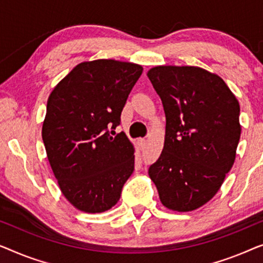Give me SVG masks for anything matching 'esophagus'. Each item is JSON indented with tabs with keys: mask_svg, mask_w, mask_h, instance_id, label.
<instances>
[{
	"mask_svg": "<svg viewBox=\"0 0 263 263\" xmlns=\"http://www.w3.org/2000/svg\"><path fill=\"white\" fill-rule=\"evenodd\" d=\"M138 144H139V146L142 147V149H143V147L145 146V144H146V140L144 139V138H140V139H138Z\"/></svg>",
	"mask_w": 263,
	"mask_h": 263,
	"instance_id": "34e87169",
	"label": "esophagus"
}]
</instances>
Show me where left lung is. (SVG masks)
<instances>
[{
  "instance_id": "8db88e82",
  "label": "left lung",
  "mask_w": 263,
  "mask_h": 263,
  "mask_svg": "<svg viewBox=\"0 0 263 263\" xmlns=\"http://www.w3.org/2000/svg\"><path fill=\"white\" fill-rule=\"evenodd\" d=\"M147 77L165 113L164 146L149 176L167 209L190 212L216 195L234 165L238 100L223 79L198 66H155Z\"/></svg>"
}]
</instances>
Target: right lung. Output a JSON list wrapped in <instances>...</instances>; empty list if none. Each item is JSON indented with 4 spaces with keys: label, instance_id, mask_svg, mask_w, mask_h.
Returning <instances> with one entry per match:
<instances>
[{
    "label": "right lung",
    "instance_id": "right-lung-1",
    "mask_svg": "<svg viewBox=\"0 0 263 263\" xmlns=\"http://www.w3.org/2000/svg\"><path fill=\"white\" fill-rule=\"evenodd\" d=\"M135 63L96 59L76 65L47 100L43 142L62 193L77 210L101 213L119 201L135 170V147L120 124L142 75Z\"/></svg>",
    "mask_w": 263,
    "mask_h": 263
}]
</instances>
